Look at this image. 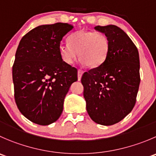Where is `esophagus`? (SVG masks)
I'll return each instance as SVG.
<instances>
[{
  "mask_svg": "<svg viewBox=\"0 0 156 156\" xmlns=\"http://www.w3.org/2000/svg\"><path fill=\"white\" fill-rule=\"evenodd\" d=\"M83 73H84V72H83L82 70H78V80H81V76H82V75H83Z\"/></svg>",
  "mask_w": 156,
  "mask_h": 156,
  "instance_id": "esophagus-1",
  "label": "esophagus"
}]
</instances>
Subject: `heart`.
<instances>
[{"mask_svg":"<svg viewBox=\"0 0 156 156\" xmlns=\"http://www.w3.org/2000/svg\"><path fill=\"white\" fill-rule=\"evenodd\" d=\"M110 51V40L104 33L81 30L69 37V44L62 43L58 52L65 63L72 65L79 55L80 62L90 68L101 66Z\"/></svg>","mask_w":156,"mask_h":156,"instance_id":"heart-1","label":"heart"}]
</instances>
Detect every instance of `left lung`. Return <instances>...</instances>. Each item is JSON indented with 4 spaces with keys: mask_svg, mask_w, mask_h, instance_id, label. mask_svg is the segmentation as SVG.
<instances>
[{
    "mask_svg": "<svg viewBox=\"0 0 156 156\" xmlns=\"http://www.w3.org/2000/svg\"><path fill=\"white\" fill-rule=\"evenodd\" d=\"M110 40L105 61L81 77L86 108L91 120L110 126L129 114L140 83L138 49L128 35L115 25L94 27Z\"/></svg>",
    "mask_w": 156,
    "mask_h": 156,
    "instance_id": "left-lung-1",
    "label": "left lung"
}]
</instances>
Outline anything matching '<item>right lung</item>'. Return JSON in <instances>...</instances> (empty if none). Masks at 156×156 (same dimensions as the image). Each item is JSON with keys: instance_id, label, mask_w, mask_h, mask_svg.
I'll list each match as a JSON object with an SVG mask.
<instances>
[{"instance_id": "right-lung-1", "label": "right lung", "mask_w": 156, "mask_h": 156, "mask_svg": "<svg viewBox=\"0 0 156 156\" xmlns=\"http://www.w3.org/2000/svg\"><path fill=\"white\" fill-rule=\"evenodd\" d=\"M73 30L68 23L40 25L21 39L14 64V98L20 113L33 123L46 126L56 121L63 110L69 87L78 71L62 60L63 37Z\"/></svg>"}]
</instances>
